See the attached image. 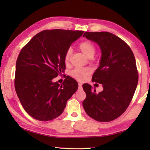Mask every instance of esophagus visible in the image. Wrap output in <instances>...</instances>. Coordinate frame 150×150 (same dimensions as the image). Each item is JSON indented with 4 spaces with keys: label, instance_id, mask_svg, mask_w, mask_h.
Masks as SVG:
<instances>
[{
    "label": "esophagus",
    "instance_id": "34e87169",
    "mask_svg": "<svg viewBox=\"0 0 150 150\" xmlns=\"http://www.w3.org/2000/svg\"><path fill=\"white\" fill-rule=\"evenodd\" d=\"M82 85L81 83H79V90H82Z\"/></svg>",
    "mask_w": 150,
    "mask_h": 150
}]
</instances>
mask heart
Returning a JSON list of instances; mask_svg holds the SVG:
<instances>
[{
	"mask_svg": "<svg viewBox=\"0 0 150 150\" xmlns=\"http://www.w3.org/2000/svg\"><path fill=\"white\" fill-rule=\"evenodd\" d=\"M79 47L82 53L88 58H92L94 56L95 51H96L94 44L89 42V41H84V42L81 43ZM71 53L72 50L71 49H68L66 51L64 57L66 64H68L70 58H71ZM90 73L91 70L88 68H77L71 72V75L77 80L82 81Z\"/></svg>",
	"mask_w": 150,
	"mask_h": 150,
	"instance_id": "obj_1",
	"label": "heart"
}]
</instances>
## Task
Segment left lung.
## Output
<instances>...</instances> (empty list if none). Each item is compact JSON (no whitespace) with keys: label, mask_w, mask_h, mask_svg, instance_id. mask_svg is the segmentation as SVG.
I'll use <instances>...</instances> for the list:
<instances>
[{"label":"left lung","mask_w":150,"mask_h":150,"mask_svg":"<svg viewBox=\"0 0 150 150\" xmlns=\"http://www.w3.org/2000/svg\"><path fill=\"white\" fill-rule=\"evenodd\" d=\"M83 37L100 47L99 66L92 81L102 84L103 90L97 93L91 85H82L86 94L82 105L92 119L109 122L126 111L135 93L139 80L135 57L128 44L114 34L85 32Z\"/></svg>","instance_id":"obj_1"}]
</instances>
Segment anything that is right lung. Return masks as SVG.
I'll use <instances>...</instances> for the list:
<instances>
[{"mask_svg": "<svg viewBox=\"0 0 150 150\" xmlns=\"http://www.w3.org/2000/svg\"><path fill=\"white\" fill-rule=\"evenodd\" d=\"M83 33L44 30L21 51L16 63L15 88L22 106L34 119L47 121L59 117L77 90V82L69 76L62 84L52 80L65 71L66 51Z\"/></svg>", "mask_w": 150, "mask_h": 150, "instance_id": "obj_1", "label": "right lung"}]
</instances>
